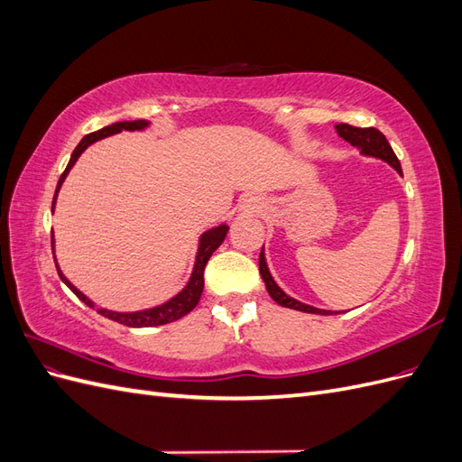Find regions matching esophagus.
<instances>
[{"label":"esophagus","mask_w":462,"mask_h":462,"mask_svg":"<svg viewBox=\"0 0 462 462\" xmlns=\"http://www.w3.org/2000/svg\"><path fill=\"white\" fill-rule=\"evenodd\" d=\"M245 208L248 209V212H254V209H256L258 206H256V202H254V200H246V206H245Z\"/></svg>","instance_id":"34e87169"}]
</instances>
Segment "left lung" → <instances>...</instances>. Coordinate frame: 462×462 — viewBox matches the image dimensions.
<instances>
[{"label": "left lung", "mask_w": 462, "mask_h": 462, "mask_svg": "<svg viewBox=\"0 0 462 462\" xmlns=\"http://www.w3.org/2000/svg\"><path fill=\"white\" fill-rule=\"evenodd\" d=\"M335 129H337V134L341 138H345L346 143H351L355 148L360 150V153H365V156H372L377 158L382 162H387L393 170L402 177V170H401V163L395 156L393 148L387 143V138L383 136V133H380L374 127H366V129H360V127H353V125H346V123H339L335 125ZM260 275L265 283V289H268L270 297L279 304V306H285V309H292V310H299V312H309V314H321V316H329V314H337V312H331V310H321V309H314L310 304H304L297 299L289 297L287 292L279 287L273 277L268 270V263H265V256H263V246H262V253H260Z\"/></svg>", "instance_id": "left-lung-1"}]
</instances>
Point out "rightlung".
Listing matches in <instances>:
<instances>
[{"label": "right lung", "mask_w": 462, "mask_h": 462, "mask_svg": "<svg viewBox=\"0 0 462 462\" xmlns=\"http://www.w3.org/2000/svg\"><path fill=\"white\" fill-rule=\"evenodd\" d=\"M148 121L144 119H136V121H119V123H114L109 125V127H104L100 131L96 133H90L87 134L82 141L77 144V148L73 150L71 153V160H69L65 171L61 173L60 177V183H58V189H55V194H53V202H51V209L55 206V199H58V192L63 185V180L67 177V173L71 171V167L75 165V162L79 160V156L82 152H85L92 143L100 141V138H106V136H111V134H117L121 131H143L148 127ZM227 231H229V226H226V223H221V226L209 229L206 233H202L200 236V245H199V253H197V262H194V268H192V273H190V279L187 287L179 292V295H175L173 299H170L167 302L160 304V306H153V309H148V310H138V312H114V310H107V309H96L97 314H102L104 318H109L117 321V324H123V326H129V328H153V326H163V324H170V321H175L179 318L187 316L194 306L199 304L200 300V295H202V289H204V268L206 263L209 260V256H212L217 246L226 241L227 236ZM51 248H53V235H51ZM53 260H55V253H53ZM55 268H58V273L61 277V282L71 289L75 295L85 302L87 306H90V309H94V302L87 297L82 295V292L69 282V279L63 275V272L60 270L58 262H55Z\"/></svg>", "instance_id": "right-lung-1"}]
</instances>
